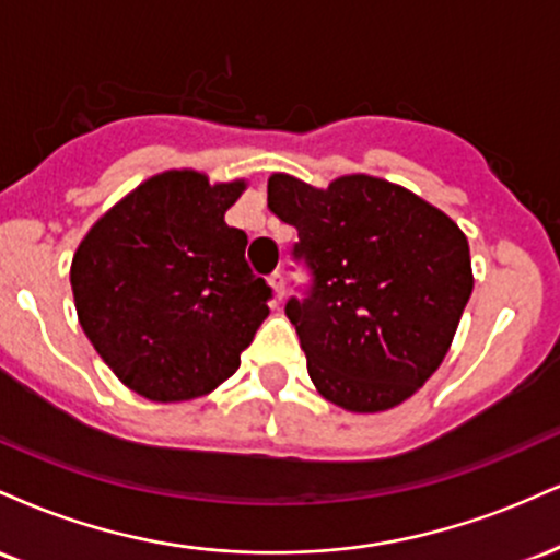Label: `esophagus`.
<instances>
[{
    "label": "esophagus",
    "mask_w": 560,
    "mask_h": 560,
    "mask_svg": "<svg viewBox=\"0 0 560 560\" xmlns=\"http://www.w3.org/2000/svg\"><path fill=\"white\" fill-rule=\"evenodd\" d=\"M268 284L273 287V294H276V298L284 300L287 287H284V276H281V271H273V273H271V279H268Z\"/></svg>",
    "instance_id": "esophagus-1"
}]
</instances>
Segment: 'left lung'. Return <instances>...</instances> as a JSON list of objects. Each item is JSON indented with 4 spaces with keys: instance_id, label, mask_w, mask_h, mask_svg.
I'll use <instances>...</instances> for the list:
<instances>
[{
    "instance_id": "obj_1",
    "label": "left lung",
    "mask_w": 560,
    "mask_h": 560,
    "mask_svg": "<svg viewBox=\"0 0 560 560\" xmlns=\"http://www.w3.org/2000/svg\"><path fill=\"white\" fill-rule=\"evenodd\" d=\"M268 208L298 229L292 260L311 273L284 313L320 395L355 413L408 400L440 369L471 298L464 231L371 176L313 189L276 173Z\"/></svg>"
}]
</instances>
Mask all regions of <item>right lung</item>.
<instances>
[{"label":"right lung","instance_id":"right-lung-1","mask_svg":"<svg viewBox=\"0 0 560 560\" xmlns=\"http://www.w3.org/2000/svg\"><path fill=\"white\" fill-rule=\"evenodd\" d=\"M244 184L150 178L89 231L70 266L79 320L115 376L158 402L208 395L240 369L271 287L223 221Z\"/></svg>","mask_w":560,"mask_h":560}]
</instances>
